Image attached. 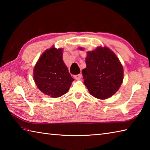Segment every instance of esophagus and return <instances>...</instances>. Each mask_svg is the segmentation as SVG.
<instances>
[{"mask_svg": "<svg viewBox=\"0 0 150 150\" xmlns=\"http://www.w3.org/2000/svg\"><path fill=\"white\" fill-rule=\"evenodd\" d=\"M73 77H74L76 79H80L82 77V75L79 74V75H74V76H73Z\"/></svg>", "mask_w": 150, "mask_h": 150, "instance_id": "1", "label": "esophagus"}]
</instances>
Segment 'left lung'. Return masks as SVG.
Here are the masks:
<instances>
[{
  "label": "left lung",
  "instance_id": "left-lung-1",
  "mask_svg": "<svg viewBox=\"0 0 150 150\" xmlns=\"http://www.w3.org/2000/svg\"><path fill=\"white\" fill-rule=\"evenodd\" d=\"M86 64V68L82 71L84 84L92 96L106 99L119 90L123 81V67L113 51L97 47L87 52Z\"/></svg>",
  "mask_w": 150,
  "mask_h": 150
}]
</instances>
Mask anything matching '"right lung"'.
I'll list each match as a JSON object with an SVG mask.
<instances>
[{"label": "right lung", "mask_w": 150, "mask_h": 150, "mask_svg": "<svg viewBox=\"0 0 150 150\" xmlns=\"http://www.w3.org/2000/svg\"><path fill=\"white\" fill-rule=\"evenodd\" d=\"M63 50L55 47L46 50L33 69V79L43 93L53 98L61 97L68 91L74 81L62 59Z\"/></svg>", "instance_id": "right-lung-1"}]
</instances>
